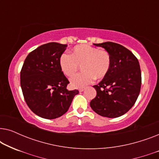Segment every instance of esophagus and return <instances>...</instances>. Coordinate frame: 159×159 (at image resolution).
<instances>
[{
  "label": "esophagus",
  "instance_id": "obj_1",
  "mask_svg": "<svg viewBox=\"0 0 159 159\" xmlns=\"http://www.w3.org/2000/svg\"><path fill=\"white\" fill-rule=\"evenodd\" d=\"M84 90V88H81V89H80V90H79V91H80V93H81V92H83Z\"/></svg>",
  "mask_w": 159,
  "mask_h": 159
}]
</instances>
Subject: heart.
Segmentation results:
<instances>
[{
    "label": "heart",
    "mask_w": 159,
    "mask_h": 159,
    "mask_svg": "<svg viewBox=\"0 0 159 159\" xmlns=\"http://www.w3.org/2000/svg\"><path fill=\"white\" fill-rule=\"evenodd\" d=\"M110 54L105 50L89 45H79L71 50L70 56L63 53L59 58L60 69L66 77H71L77 72L79 66L84 71L70 80L75 88H84L93 82L95 78L103 79L110 70Z\"/></svg>",
    "instance_id": "heart-1"
}]
</instances>
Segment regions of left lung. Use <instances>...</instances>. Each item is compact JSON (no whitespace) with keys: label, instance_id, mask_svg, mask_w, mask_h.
<instances>
[{"label":"left lung","instance_id":"left-lung-1","mask_svg":"<svg viewBox=\"0 0 159 159\" xmlns=\"http://www.w3.org/2000/svg\"><path fill=\"white\" fill-rule=\"evenodd\" d=\"M110 54L111 64L108 75L94 85L97 95L90 107L98 114L116 118L126 114L135 103L141 88V71L138 58L118 43L95 44Z\"/></svg>","mask_w":159,"mask_h":159}]
</instances>
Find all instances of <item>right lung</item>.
Wrapping results in <instances>:
<instances>
[{"mask_svg": "<svg viewBox=\"0 0 159 159\" xmlns=\"http://www.w3.org/2000/svg\"><path fill=\"white\" fill-rule=\"evenodd\" d=\"M66 45L48 43L28 54L21 68L20 83L27 106L42 118L53 119L68 111L77 90L66 89L69 80L59 66Z\"/></svg>", "mask_w": 159, "mask_h": 159, "instance_id": "right-lung-1", "label": "right lung"}]
</instances>
